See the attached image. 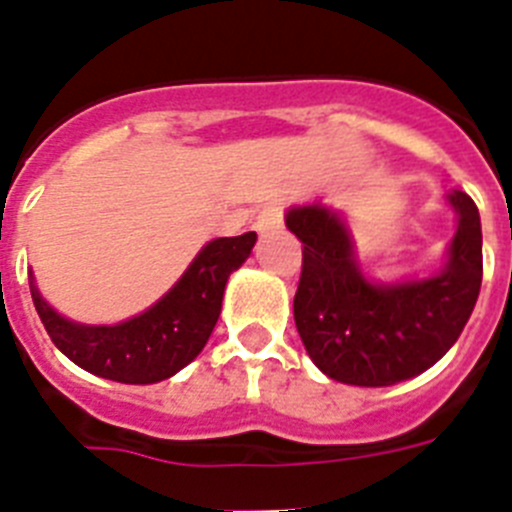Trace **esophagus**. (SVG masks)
I'll use <instances>...</instances> for the list:
<instances>
[{"label":"esophagus","mask_w":512,"mask_h":512,"mask_svg":"<svg viewBox=\"0 0 512 512\" xmlns=\"http://www.w3.org/2000/svg\"><path fill=\"white\" fill-rule=\"evenodd\" d=\"M284 225V212L282 207L277 205H269L261 210L259 220H256V230L259 233H271V230H279Z\"/></svg>","instance_id":"1"}]
</instances>
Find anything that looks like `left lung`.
I'll use <instances>...</instances> for the list:
<instances>
[{"label":"left lung","instance_id":"8db88e82","mask_svg":"<svg viewBox=\"0 0 512 512\" xmlns=\"http://www.w3.org/2000/svg\"><path fill=\"white\" fill-rule=\"evenodd\" d=\"M449 202L459 225L446 269L392 287L356 269L346 225L333 212L320 205L287 212V228L302 243L295 323L320 372L356 387H387L425 372L454 346L482 287V225L467 192Z\"/></svg>","mask_w":512,"mask_h":512}]
</instances>
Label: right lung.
<instances>
[{
    "label": "right lung",
    "instance_id": "1",
    "mask_svg": "<svg viewBox=\"0 0 512 512\" xmlns=\"http://www.w3.org/2000/svg\"><path fill=\"white\" fill-rule=\"evenodd\" d=\"M253 243L256 233L207 243L164 300L120 325H76L61 318L33 282L30 295L51 341L74 364L112 382L153 384L174 377L205 348L230 271L248 259Z\"/></svg>",
    "mask_w": 512,
    "mask_h": 512
}]
</instances>
